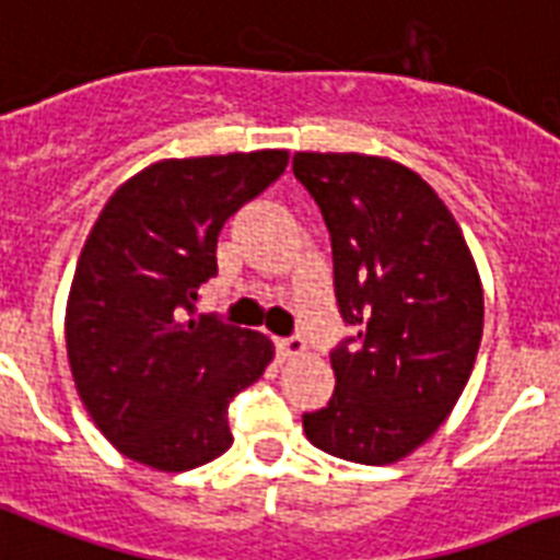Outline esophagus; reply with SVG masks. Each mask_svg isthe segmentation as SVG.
<instances>
[{
  "mask_svg": "<svg viewBox=\"0 0 560 560\" xmlns=\"http://www.w3.org/2000/svg\"><path fill=\"white\" fill-rule=\"evenodd\" d=\"M303 352H306V341L303 338H280L277 341V355H280V361H294Z\"/></svg>",
  "mask_w": 560,
  "mask_h": 560,
  "instance_id": "34e87169",
  "label": "esophagus"
}]
</instances>
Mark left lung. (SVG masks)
Segmentation results:
<instances>
[{
    "instance_id": "left-lung-1",
    "label": "left lung",
    "mask_w": 560,
    "mask_h": 560,
    "mask_svg": "<svg viewBox=\"0 0 560 560\" xmlns=\"http://www.w3.org/2000/svg\"><path fill=\"white\" fill-rule=\"evenodd\" d=\"M292 167L324 213L335 298L358 329L332 352V399L303 416V431L332 457L399 463L440 431L471 378L480 271L454 213L399 161L298 153Z\"/></svg>"
}]
</instances>
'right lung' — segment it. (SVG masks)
<instances>
[{"label": "right lung", "mask_w": 560, "mask_h": 560, "mask_svg": "<svg viewBox=\"0 0 560 560\" xmlns=\"http://www.w3.org/2000/svg\"><path fill=\"white\" fill-rule=\"evenodd\" d=\"M285 150L161 159L112 194L80 252L66 350L97 431L155 471L231 448L228 401L275 358L262 332L196 317L228 217L283 176Z\"/></svg>", "instance_id": "add662e5"}]
</instances>
